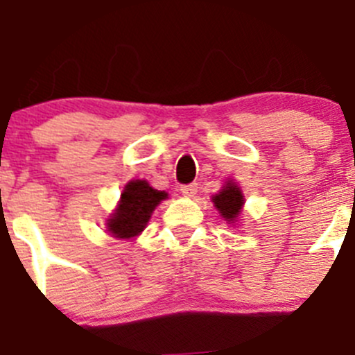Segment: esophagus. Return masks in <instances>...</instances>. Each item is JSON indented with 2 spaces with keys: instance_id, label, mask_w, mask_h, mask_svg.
Segmentation results:
<instances>
[{
  "instance_id": "obj_1",
  "label": "esophagus",
  "mask_w": 355,
  "mask_h": 355,
  "mask_svg": "<svg viewBox=\"0 0 355 355\" xmlns=\"http://www.w3.org/2000/svg\"><path fill=\"white\" fill-rule=\"evenodd\" d=\"M180 192L184 194V198H194L198 194V184H189V185H182Z\"/></svg>"
}]
</instances>
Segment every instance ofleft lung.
Instances as JSON below:
<instances>
[{"label":"left lung","mask_w":355,"mask_h":355,"mask_svg":"<svg viewBox=\"0 0 355 355\" xmlns=\"http://www.w3.org/2000/svg\"><path fill=\"white\" fill-rule=\"evenodd\" d=\"M244 201L246 199H244L243 191L237 185V182L234 180H227L222 185V189L211 196V202L216 208V211L230 225H236L237 220H239L241 213H243Z\"/></svg>","instance_id":"obj_1"}]
</instances>
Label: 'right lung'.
<instances>
[{
    "mask_svg": "<svg viewBox=\"0 0 355 355\" xmlns=\"http://www.w3.org/2000/svg\"><path fill=\"white\" fill-rule=\"evenodd\" d=\"M164 199H168V192L150 187L144 178L130 180L123 189L114 211L105 220V229L116 239H135Z\"/></svg>",
    "mask_w": 355,
    "mask_h": 355,
    "instance_id": "obj_1",
    "label": "right lung"
}]
</instances>
